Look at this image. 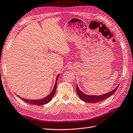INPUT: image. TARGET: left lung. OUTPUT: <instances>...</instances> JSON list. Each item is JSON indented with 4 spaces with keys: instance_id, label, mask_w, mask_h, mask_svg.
<instances>
[{
    "instance_id": "left-lung-1",
    "label": "left lung",
    "mask_w": 133,
    "mask_h": 133,
    "mask_svg": "<svg viewBox=\"0 0 133 133\" xmlns=\"http://www.w3.org/2000/svg\"><path fill=\"white\" fill-rule=\"evenodd\" d=\"M118 86H119V85L116 87L114 90H112V91H110L109 92H108L105 94L102 95H90L85 94V93H83L81 91L77 85L76 87V90H77V94L78 95L81 99L87 103H93L101 102L102 100H104L106 99L109 98L110 96H112L113 94L116 91V90H117Z\"/></svg>"
}]
</instances>
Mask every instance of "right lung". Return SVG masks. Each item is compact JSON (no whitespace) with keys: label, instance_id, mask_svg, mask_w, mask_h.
Wrapping results in <instances>:
<instances>
[{"label":"right lung","instance_id":"obj_1","mask_svg":"<svg viewBox=\"0 0 133 133\" xmlns=\"http://www.w3.org/2000/svg\"><path fill=\"white\" fill-rule=\"evenodd\" d=\"M60 74H59L56 77V82L55 84V86L54 87L53 90H52V91L51 92V93L49 95H47V96L45 97V98L41 99H38V100H30V99H26L25 98H22L21 97L18 96L21 100H23V101L26 102L29 104H33V105H44L46 104L47 103H48L49 102H50L51 99L53 98V97L55 94L56 92V85H57V81L58 79V78H59Z\"/></svg>","mask_w":133,"mask_h":133}]
</instances>
